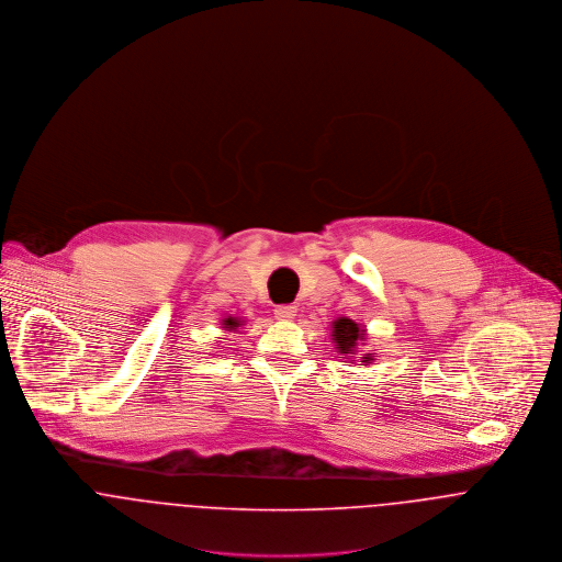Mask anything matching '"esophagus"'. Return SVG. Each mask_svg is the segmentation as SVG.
<instances>
[{
    "label": "esophagus",
    "instance_id": "1",
    "mask_svg": "<svg viewBox=\"0 0 562 562\" xmlns=\"http://www.w3.org/2000/svg\"><path fill=\"white\" fill-rule=\"evenodd\" d=\"M273 312H276V316H278L280 321H291V318H295V314H297V306L282 304V306H278Z\"/></svg>",
    "mask_w": 562,
    "mask_h": 562
}]
</instances>
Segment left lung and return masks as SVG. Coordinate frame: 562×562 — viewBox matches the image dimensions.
Listing matches in <instances>:
<instances>
[{"mask_svg":"<svg viewBox=\"0 0 562 562\" xmlns=\"http://www.w3.org/2000/svg\"><path fill=\"white\" fill-rule=\"evenodd\" d=\"M331 340L336 342L338 353H345V356L353 358L356 347L364 340V329L356 321H351L347 316H340L331 323ZM371 360H374L373 353H367V358H362L364 364H371ZM351 362H356V360H351Z\"/></svg>","mask_w":562,"mask_h":562,"instance_id":"1","label":"left lung"}]
</instances>
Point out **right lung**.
Here are the masks:
<instances>
[{
    "instance_id": "right-lung-1",
    "label": "right lung",
    "mask_w": 562,
    "mask_h": 562,
    "mask_svg": "<svg viewBox=\"0 0 562 562\" xmlns=\"http://www.w3.org/2000/svg\"><path fill=\"white\" fill-rule=\"evenodd\" d=\"M239 325H241V321H237L235 316H231V318H226V321H224V327H226L228 331H231V329H237Z\"/></svg>"
}]
</instances>
